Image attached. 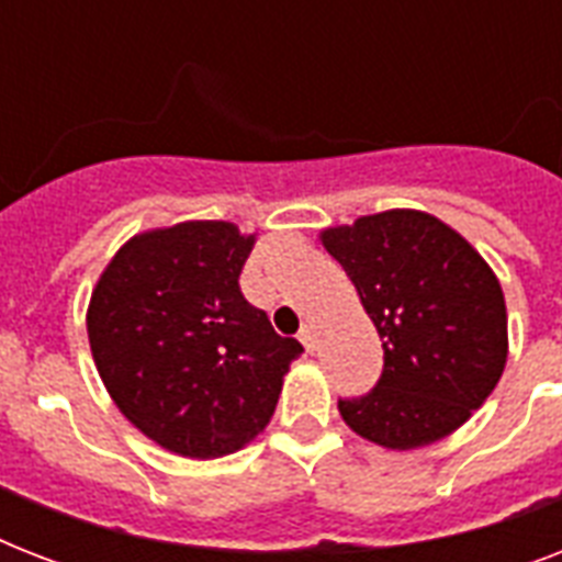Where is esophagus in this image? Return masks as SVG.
I'll return each instance as SVG.
<instances>
[{"instance_id":"obj_1","label":"esophagus","mask_w":562,"mask_h":562,"mask_svg":"<svg viewBox=\"0 0 562 562\" xmlns=\"http://www.w3.org/2000/svg\"><path fill=\"white\" fill-rule=\"evenodd\" d=\"M300 341H303V347H306L308 352L317 350V329L312 321H306V324H303V329H300Z\"/></svg>"}]
</instances>
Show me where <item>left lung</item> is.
I'll return each mask as SVG.
<instances>
[{
  "mask_svg": "<svg viewBox=\"0 0 562 562\" xmlns=\"http://www.w3.org/2000/svg\"><path fill=\"white\" fill-rule=\"evenodd\" d=\"M317 238L359 291L384 350L373 391L338 402L344 423L393 452L458 431L507 364L505 291L487 259L423 210L361 215Z\"/></svg>",
  "mask_w": 562,
  "mask_h": 562,
  "instance_id": "left-lung-1",
  "label": "left lung"
}]
</instances>
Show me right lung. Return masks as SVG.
<instances>
[{"instance_id": "add662e5", "label": "right lung", "mask_w": 562, "mask_h": 562, "mask_svg": "<svg viewBox=\"0 0 562 562\" xmlns=\"http://www.w3.org/2000/svg\"><path fill=\"white\" fill-rule=\"evenodd\" d=\"M254 245L233 221L143 229L92 289L87 335L110 400L180 458H224L262 435L303 352L238 291Z\"/></svg>"}]
</instances>
